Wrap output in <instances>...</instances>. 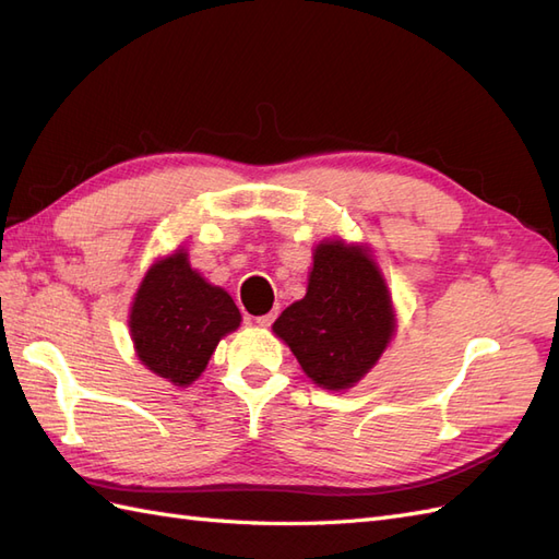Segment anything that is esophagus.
Listing matches in <instances>:
<instances>
[{
	"mask_svg": "<svg viewBox=\"0 0 559 559\" xmlns=\"http://www.w3.org/2000/svg\"><path fill=\"white\" fill-rule=\"evenodd\" d=\"M275 317H277V312H267V314H261V317H255V322H259L261 326H270L275 322Z\"/></svg>",
	"mask_w": 559,
	"mask_h": 559,
	"instance_id": "esophagus-1",
	"label": "esophagus"
}]
</instances>
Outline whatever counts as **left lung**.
Returning <instances> with one entry per match:
<instances>
[{
    "label": "left lung",
    "mask_w": 559,
    "mask_h": 559,
    "mask_svg": "<svg viewBox=\"0 0 559 559\" xmlns=\"http://www.w3.org/2000/svg\"><path fill=\"white\" fill-rule=\"evenodd\" d=\"M273 329L317 385L345 390L381 357L395 314L369 255L324 242L314 249L306 298L286 308Z\"/></svg>",
    "instance_id": "left-lung-1"
}]
</instances>
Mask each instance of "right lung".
<instances>
[{"mask_svg": "<svg viewBox=\"0 0 559 559\" xmlns=\"http://www.w3.org/2000/svg\"><path fill=\"white\" fill-rule=\"evenodd\" d=\"M239 322L233 298L194 273L183 251L150 267L129 317L143 365L176 385L198 379L218 341Z\"/></svg>", "mask_w": 559, "mask_h": 559, "instance_id": "right-lung-1", "label": "right lung"}]
</instances>
